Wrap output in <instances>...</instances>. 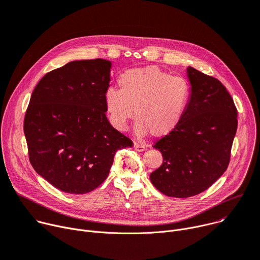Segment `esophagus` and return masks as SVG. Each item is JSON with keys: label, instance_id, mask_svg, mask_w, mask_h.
Segmentation results:
<instances>
[{"label": "esophagus", "instance_id": "obj_1", "mask_svg": "<svg viewBox=\"0 0 260 260\" xmlns=\"http://www.w3.org/2000/svg\"><path fill=\"white\" fill-rule=\"evenodd\" d=\"M134 148L137 151H144L145 150V146L142 145V144H139V143H135L134 144Z\"/></svg>", "mask_w": 260, "mask_h": 260}]
</instances>
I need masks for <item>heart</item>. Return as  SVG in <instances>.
Returning <instances> with one entry per match:
<instances>
[{
	"label": "heart",
	"instance_id": "heart-1",
	"mask_svg": "<svg viewBox=\"0 0 260 260\" xmlns=\"http://www.w3.org/2000/svg\"><path fill=\"white\" fill-rule=\"evenodd\" d=\"M118 85L119 90L111 86L103 95L110 122L124 131L135 110L139 136L170 135L181 124L191 98V85L186 78L157 67L129 69L119 76Z\"/></svg>",
	"mask_w": 260,
	"mask_h": 260
}]
</instances>
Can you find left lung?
Instances as JSON below:
<instances>
[{
	"mask_svg": "<svg viewBox=\"0 0 260 260\" xmlns=\"http://www.w3.org/2000/svg\"><path fill=\"white\" fill-rule=\"evenodd\" d=\"M191 98L181 124L153 147L162 165L150 174L152 185L172 198L208 189L227 170L237 129L233 98L216 78L188 67Z\"/></svg>",
	"mask_w": 260,
	"mask_h": 260,
	"instance_id": "obj_1",
	"label": "left lung"
}]
</instances>
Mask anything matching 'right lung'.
<instances>
[{"mask_svg":"<svg viewBox=\"0 0 260 260\" xmlns=\"http://www.w3.org/2000/svg\"><path fill=\"white\" fill-rule=\"evenodd\" d=\"M110 71L106 59L71 61L48 72L31 95L24 119L29 160L63 192L93 191L108 178L116 151L134 145L106 115Z\"/></svg>","mask_w":260,"mask_h":260,"instance_id":"add662e5","label":"right lung"}]
</instances>
